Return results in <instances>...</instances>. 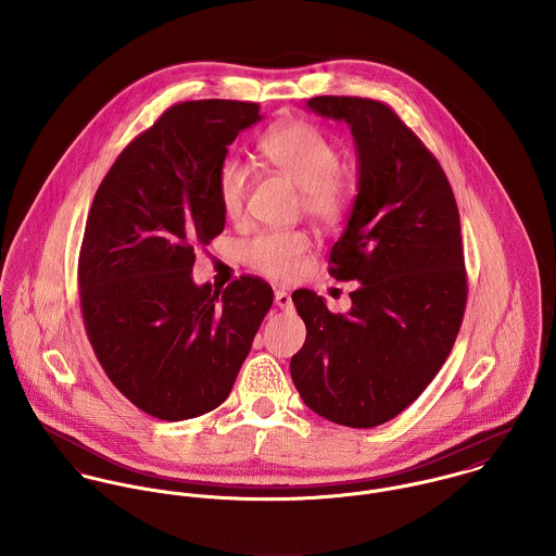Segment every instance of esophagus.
<instances>
[{
	"label": "esophagus",
	"mask_w": 556,
	"mask_h": 556,
	"mask_svg": "<svg viewBox=\"0 0 556 556\" xmlns=\"http://www.w3.org/2000/svg\"><path fill=\"white\" fill-rule=\"evenodd\" d=\"M274 302H276V306H278V308H282V311H289V308L293 306V302H291V295H289L285 289H278V291H276V295H274Z\"/></svg>",
	"instance_id": "obj_1"
}]
</instances>
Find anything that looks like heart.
<instances>
[{"label":"heart","mask_w":556,"mask_h":556,"mask_svg":"<svg viewBox=\"0 0 556 556\" xmlns=\"http://www.w3.org/2000/svg\"><path fill=\"white\" fill-rule=\"evenodd\" d=\"M265 162L300 188L302 210L320 225H336L349 210V179L340 170L342 154L317 126L289 122L267 132L258 146ZM252 188V170L239 159H227L216 175L223 212L238 218ZM313 241L304 231H265L241 245V258L274 280H291L304 267Z\"/></svg>","instance_id":"obj_1"}]
</instances>
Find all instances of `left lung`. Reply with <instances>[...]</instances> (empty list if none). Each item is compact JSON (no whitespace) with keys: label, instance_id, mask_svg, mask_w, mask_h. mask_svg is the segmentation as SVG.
<instances>
[{"label":"left lung","instance_id":"8db88e82","mask_svg":"<svg viewBox=\"0 0 556 556\" xmlns=\"http://www.w3.org/2000/svg\"><path fill=\"white\" fill-rule=\"evenodd\" d=\"M308 106L355 139L357 197L329 274L359 287L346 315L315 291L293 293L306 342L291 377L320 417L372 428L417 400L452 353L469 293L460 214L439 160L390 104L317 96Z\"/></svg>","mask_w":556,"mask_h":556}]
</instances>
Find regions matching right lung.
Instances as JSON below:
<instances>
[{
  "label": "right lung",
  "instance_id": "add662e5",
  "mask_svg": "<svg viewBox=\"0 0 556 556\" xmlns=\"http://www.w3.org/2000/svg\"><path fill=\"white\" fill-rule=\"evenodd\" d=\"M256 102L168 106L113 162L79 252L80 315L111 383L164 421L214 410L231 394L274 302L258 276L225 291L192 282L197 248L225 229L216 175Z\"/></svg>",
  "mask_w": 556,
  "mask_h": 556
}]
</instances>
